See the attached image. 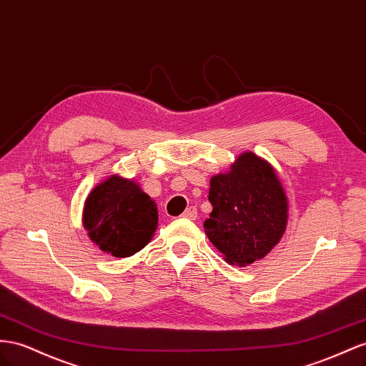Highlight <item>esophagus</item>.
<instances>
[{
	"label": "esophagus",
	"instance_id": "1",
	"mask_svg": "<svg viewBox=\"0 0 366 366\" xmlns=\"http://www.w3.org/2000/svg\"><path fill=\"white\" fill-rule=\"evenodd\" d=\"M184 219H189V220H195L197 219V207L195 206H189L187 209L182 214Z\"/></svg>",
	"mask_w": 366,
	"mask_h": 366
}]
</instances>
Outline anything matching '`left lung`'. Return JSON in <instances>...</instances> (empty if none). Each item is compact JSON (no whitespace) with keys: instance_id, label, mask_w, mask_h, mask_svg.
<instances>
[{"instance_id":"8db88e82","label":"left lung","mask_w":366,"mask_h":366,"mask_svg":"<svg viewBox=\"0 0 366 366\" xmlns=\"http://www.w3.org/2000/svg\"><path fill=\"white\" fill-rule=\"evenodd\" d=\"M212 212L204 232L224 260L251 264L282 239L288 222V200L272 166L254 152H243L231 171L209 182Z\"/></svg>"}]
</instances>
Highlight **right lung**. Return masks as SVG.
Returning <instances> with one entry per match:
<instances>
[{"label":"right lung","instance_id":"1","mask_svg":"<svg viewBox=\"0 0 366 366\" xmlns=\"http://www.w3.org/2000/svg\"><path fill=\"white\" fill-rule=\"evenodd\" d=\"M83 224L89 239L103 252L131 257L151 242L159 211L140 184L111 175L87 195Z\"/></svg>","mask_w":366,"mask_h":366}]
</instances>
